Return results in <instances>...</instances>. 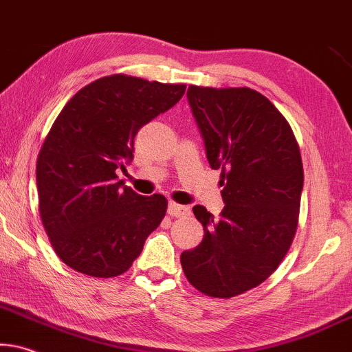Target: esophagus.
Returning <instances> with one entry per match:
<instances>
[{
	"mask_svg": "<svg viewBox=\"0 0 352 352\" xmlns=\"http://www.w3.org/2000/svg\"><path fill=\"white\" fill-rule=\"evenodd\" d=\"M167 212L170 216H175V217H180V216H186L190 214V208L188 206H184V204H179V203H173L170 201L167 206Z\"/></svg>",
	"mask_w": 352,
	"mask_h": 352,
	"instance_id": "esophagus-1",
	"label": "esophagus"
}]
</instances>
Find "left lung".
<instances>
[{
	"label": "left lung",
	"mask_w": 352,
	"mask_h": 352,
	"mask_svg": "<svg viewBox=\"0 0 352 352\" xmlns=\"http://www.w3.org/2000/svg\"><path fill=\"white\" fill-rule=\"evenodd\" d=\"M186 97L209 166L222 170L226 206L219 219L193 208L204 237L182 253V268L203 294L234 297L268 279L291 247L304 188L300 151L286 118L253 89L190 86Z\"/></svg>",
	"instance_id": "obj_1"
}]
</instances>
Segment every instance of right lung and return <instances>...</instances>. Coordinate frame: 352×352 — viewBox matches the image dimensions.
I'll return each mask as SVG.
<instances>
[{"instance_id": "obj_1", "label": "right lung", "mask_w": 352, "mask_h": 352, "mask_svg": "<svg viewBox=\"0 0 352 352\" xmlns=\"http://www.w3.org/2000/svg\"><path fill=\"white\" fill-rule=\"evenodd\" d=\"M185 89L113 74L82 87L58 115L38 154L37 190L43 228L69 268L122 274L161 224L166 197H141L117 170L131 164L138 131Z\"/></svg>"}]
</instances>
